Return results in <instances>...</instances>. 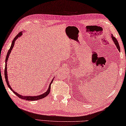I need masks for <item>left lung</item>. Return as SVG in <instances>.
Wrapping results in <instances>:
<instances>
[{"label": "left lung", "mask_w": 126, "mask_h": 126, "mask_svg": "<svg viewBox=\"0 0 126 126\" xmlns=\"http://www.w3.org/2000/svg\"><path fill=\"white\" fill-rule=\"evenodd\" d=\"M111 37H112V40L113 41V42H114V44L115 45V46H116L117 49H118V50L119 51H120V47H119V44H118V41H117V39L115 38L114 37H113V36H111Z\"/></svg>", "instance_id": "obj_1"}]
</instances>
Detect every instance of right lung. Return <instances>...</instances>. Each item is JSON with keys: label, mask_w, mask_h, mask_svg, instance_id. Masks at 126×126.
Returning <instances> with one entry per match:
<instances>
[{"label": "right lung", "mask_w": 126, "mask_h": 126, "mask_svg": "<svg viewBox=\"0 0 126 126\" xmlns=\"http://www.w3.org/2000/svg\"><path fill=\"white\" fill-rule=\"evenodd\" d=\"M22 32H20L19 33H18L16 36V37L14 38V40H13L12 42V45L11 46V47H10V49L8 50V52L7 53V56H6V59H5V70H4V75H5V81L7 82V85L8 87L10 89H11L12 91H13V92L14 93V94H15L16 96H18L19 98H21L22 99H24V100H37L39 99H42L45 97H46V96L47 95H48V94L49 93V92H50V89H51V84H52V82L53 81V80H52V81H51L50 84H49V86H48V89H47V91H46V92H45L44 93H43L41 95H37V96H24V95H22L19 94L18 93H16V92L14 91L13 89H12V88L11 87V85H10L9 84V82L8 81V74H7V61L8 60V58H9V56L10 55V53H11L12 52V49H13V47H14V43H15L16 41V39H18V37H20V36L22 35Z\"/></svg>", "instance_id": "obj_1"}]
</instances>
